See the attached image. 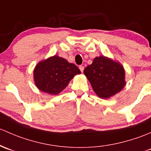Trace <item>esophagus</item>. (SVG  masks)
Returning <instances> with one entry per match:
<instances>
[{
  "label": "esophagus",
  "instance_id": "esophagus-1",
  "mask_svg": "<svg viewBox=\"0 0 151 151\" xmlns=\"http://www.w3.org/2000/svg\"><path fill=\"white\" fill-rule=\"evenodd\" d=\"M79 69H80V70L81 71V72H83V70H84V67H83V65H80V66H79Z\"/></svg>",
  "mask_w": 151,
  "mask_h": 151
}]
</instances>
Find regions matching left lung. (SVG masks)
<instances>
[{"mask_svg": "<svg viewBox=\"0 0 151 151\" xmlns=\"http://www.w3.org/2000/svg\"><path fill=\"white\" fill-rule=\"evenodd\" d=\"M83 73L94 92L100 98H109L125 86V71L122 65L108 57L100 56L87 66Z\"/></svg>", "mask_w": 151, "mask_h": 151, "instance_id": "obj_1", "label": "left lung"}]
</instances>
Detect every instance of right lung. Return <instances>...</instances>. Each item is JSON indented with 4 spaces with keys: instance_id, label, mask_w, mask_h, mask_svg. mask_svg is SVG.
<instances>
[{
    "instance_id": "1",
    "label": "right lung",
    "mask_w": 151,
    "mask_h": 151,
    "mask_svg": "<svg viewBox=\"0 0 151 151\" xmlns=\"http://www.w3.org/2000/svg\"><path fill=\"white\" fill-rule=\"evenodd\" d=\"M34 80L40 90L50 94H57L68 86L70 81L80 70L63 57L55 55L41 61L34 69Z\"/></svg>"
}]
</instances>
